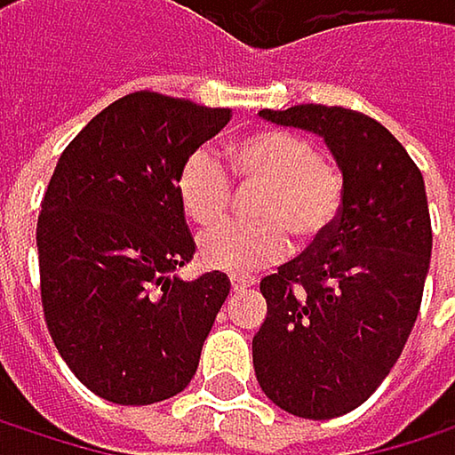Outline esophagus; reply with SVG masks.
Returning a JSON list of instances; mask_svg holds the SVG:
<instances>
[{"label":"esophagus","mask_w":455,"mask_h":455,"mask_svg":"<svg viewBox=\"0 0 455 455\" xmlns=\"http://www.w3.org/2000/svg\"><path fill=\"white\" fill-rule=\"evenodd\" d=\"M250 287H255L252 276H231V292H244Z\"/></svg>","instance_id":"1"}]
</instances>
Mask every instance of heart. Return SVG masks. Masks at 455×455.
Returning <instances> with one entry per match:
<instances>
[{
  "label": "heart",
  "instance_id": "heart-1",
  "mask_svg": "<svg viewBox=\"0 0 455 455\" xmlns=\"http://www.w3.org/2000/svg\"><path fill=\"white\" fill-rule=\"evenodd\" d=\"M231 173L242 184H263L252 200V224H224L200 236L197 252L208 268L250 274L282 260L290 236L298 247L321 244L345 208L342 168L321 157L311 139L292 132H255L228 147ZM181 211L200 227L227 216L234 181L211 147L192 149L176 173Z\"/></svg>",
  "mask_w": 455,
  "mask_h": 455
}]
</instances>
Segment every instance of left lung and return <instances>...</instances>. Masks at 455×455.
<instances>
[{"label": "left lung", "mask_w": 455, "mask_h": 455, "mask_svg": "<svg viewBox=\"0 0 455 455\" xmlns=\"http://www.w3.org/2000/svg\"><path fill=\"white\" fill-rule=\"evenodd\" d=\"M260 118L323 137L345 176L331 234L263 276L268 314L252 337L266 398L303 419H334L382 385L419 316L432 255L424 179L403 144L363 113L295 105Z\"/></svg>", "instance_id": "1"}]
</instances>
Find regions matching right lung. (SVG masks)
Here are the masks:
<instances>
[{
  "mask_svg": "<svg viewBox=\"0 0 455 455\" xmlns=\"http://www.w3.org/2000/svg\"><path fill=\"white\" fill-rule=\"evenodd\" d=\"M228 118L126 94L78 132L49 179L36 227L46 329L78 382L110 403L168 401L197 371L228 279L171 276L195 255L176 173Z\"/></svg>",
  "mask_w": 455,
  "mask_h": 455,
  "instance_id": "1",
  "label": "right lung"
}]
</instances>
